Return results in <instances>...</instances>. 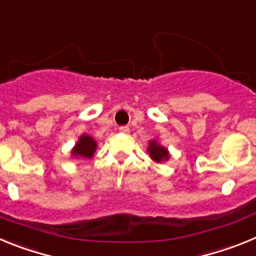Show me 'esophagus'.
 I'll use <instances>...</instances> for the list:
<instances>
[{"label": "esophagus", "mask_w": 256, "mask_h": 256, "mask_svg": "<svg viewBox=\"0 0 256 256\" xmlns=\"http://www.w3.org/2000/svg\"><path fill=\"white\" fill-rule=\"evenodd\" d=\"M119 130H120L122 133H130V126H123L119 128Z\"/></svg>", "instance_id": "34e87169"}]
</instances>
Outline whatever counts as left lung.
Masks as SVG:
<instances>
[{"label":"left lung","instance_id":"8db88e82","mask_svg":"<svg viewBox=\"0 0 256 256\" xmlns=\"http://www.w3.org/2000/svg\"><path fill=\"white\" fill-rule=\"evenodd\" d=\"M148 152L151 156V159L156 162H162L169 159V151L164 146H162L156 140L148 142Z\"/></svg>","mask_w":256,"mask_h":256}]
</instances>
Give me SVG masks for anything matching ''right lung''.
Here are the masks:
<instances>
[{"mask_svg": "<svg viewBox=\"0 0 256 256\" xmlns=\"http://www.w3.org/2000/svg\"><path fill=\"white\" fill-rule=\"evenodd\" d=\"M96 141L92 138L91 136L82 134L79 137L78 142L76 144L73 150H72V155L74 158H83V159L88 158V159H91L94 151H96Z\"/></svg>", "mask_w": 256, "mask_h": 256, "instance_id": "1", "label": "right lung"}]
</instances>
